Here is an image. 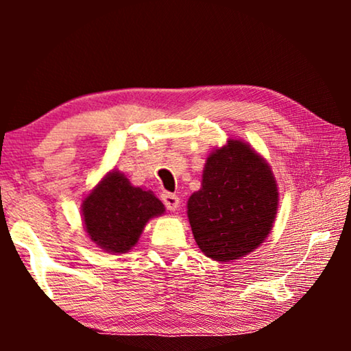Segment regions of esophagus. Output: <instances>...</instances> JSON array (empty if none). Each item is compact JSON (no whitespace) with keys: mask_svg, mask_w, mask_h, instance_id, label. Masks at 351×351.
Listing matches in <instances>:
<instances>
[{"mask_svg":"<svg viewBox=\"0 0 351 351\" xmlns=\"http://www.w3.org/2000/svg\"><path fill=\"white\" fill-rule=\"evenodd\" d=\"M161 199L165 206L169 210H177L179 208V196L174 195V193H169V191H165V193L161 195Z\"/></svg>","mask_w":351,"mask_h":351,"instance_id":"obj_1","label":"esophagus"}]
</instances>
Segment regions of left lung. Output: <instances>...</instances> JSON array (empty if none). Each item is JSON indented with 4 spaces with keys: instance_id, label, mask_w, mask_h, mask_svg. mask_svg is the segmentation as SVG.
<instances>
[{
    "instance_id": "left-lung-1",
    "label": "left lung",
    "mask_w": 351,
    "mask_h": 351,
    "mask_svg": "<svg viewBox=\"0 0 351 351\" xmlns=\"http://www.w3.org/2000/svg\"><path fill=\"white\" fill-rule=\"evenodd\" d=\"M201 185L189 199V220L206 256L234 261L263 243L278 209V186L263 158L230 141L209 155Z\"/></svg>"
}]
</instances>
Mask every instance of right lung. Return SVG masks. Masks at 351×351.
<instances>
[{
  "mask_svg": "<svg viewBox=\"0 0 351 351\" xmlns=\"http://www.w3.org/2000/svg\"><path fill=\"white\" fill-rule=\"evenodd\" d=\"M162 213L155 195L132 186L119 172H110L83 201L86 232L108 252H128L148 220Z\"/></svg>",
  "mask_w": 351,
  "mask_h": 351,
  "instance_id": "obj_1",
  "label": "right lung"
}]
</instances>
